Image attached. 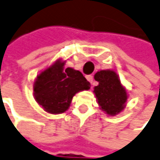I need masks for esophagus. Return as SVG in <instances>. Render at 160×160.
Masks as SVG:
<instances>
[{"label":"esophagus","mask_w":160,"mask_h":160,"mask_svg":"<svg viewBox=\"0 0 160 160\" xmlns=\"http://www.w3.org/2000/svg\"><path fill=\"white\" fill-rule=\"evenodd\" d=\"M86 78H87V80H89L91 83H92V81H93V76H92V75H88Z\"/></svg>","instance_id":"obj_1"}]
</instances>
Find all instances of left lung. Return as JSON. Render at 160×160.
<instances>
[{"mask_svg":"<svg viewBox=\"0 0 160 160\" xmlns=\"http://www.w3.org/2000/svg\"><path fill=\"white\" fill-rule=\"evenodd\" d=\"M99 82L93 92L101 109L109 115H116L125 107L127 93L113 70H100L94 75Z\"/></svg>","mask_w":160,"mask_h":160,"instance_id":"obj_1","label":"left lung"}]
</instances>
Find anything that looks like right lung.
<instances>
[{
  "label": "right lung",
  "mask_w": 160,
  "mask_h": 160,
  "mask_svg": "<svg viewBox=\"0 0 160 160\" xmlns=\"http://www.w3.org/2000/svg\"><path fill=\"white\" fill-rule=\"evenodd\" d=\"M65 61L58 59L42 71L34 83V96L46 112L58 114L68 109L73 96L89 90L91 83L72 68H64Z\"/></svg>",
  "instance_id": "obj_1"
}]
</instances>
